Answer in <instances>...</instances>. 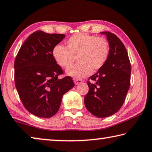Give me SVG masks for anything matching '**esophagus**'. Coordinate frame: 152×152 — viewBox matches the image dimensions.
Segmentation results:
<instances>
[{
	"label": "esophagus",
	"mask_w": 152,
	"mask_h": 152,
	"mask_svg": "<svg viewBox=\"0 0 152 152\" xmlns=\"http://www.w3.org/2000/svg\"><path fill=\"white\" fill-rule=\"evenodd\" d=\"M83 82V80L82 79H74V83L75 85H77V84H79Z\"/></svg>",
	"instance_id": "1"
}]
</instances>
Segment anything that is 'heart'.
Returning a JSON list of instances; mask_svg holds the SVG:
<instances>
[{
    "label": "heart",
    "instance_id": "heart-1",
    "mask_svg": "<svg viewBox=\"0 0 152 152\" xmlns=\"http://www.w3.org/2000/svg\"><path fill=\"white\" fill-rule=\"evenodd\" d=\"M53 58L59 66H70L77 58L79 63L67 69L68 75L80 79L89 75L92 72L102 68L108 61L110 47L108 41L102 37L83 33L71 36L66 42V48L57 44L53 49Z\"/></svg>",
    "mask_w": 152,
    "mask_h": 152
}]
</instances>
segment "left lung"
Returning a JSON list of instances; mask_svg holds the SVG:
<instances>
[{"label": "left lung", "mask_w": 152, "mask_h": 152, "mask_svg": "<svg viewBox=\"0 0 152 152\" xmlns=\"http://www.w3.org/2000/svg\"><path fill=\"white\" fill-rule=\"evenodd\" d=\"M100 34L107 37L110 54L102 68L88 78L89 91L84 103L93 115L105 118L117 113L123 106L130 87L131 66L121 39L111 32Z\"/></svg>", "instance_id": "1"}]
</instances>
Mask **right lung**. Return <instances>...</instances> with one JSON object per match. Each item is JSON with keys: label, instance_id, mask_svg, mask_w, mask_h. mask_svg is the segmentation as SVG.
I'll use <instances>...</instances> for the list:
<instances>
[{"label": "right lung", "instance_id": "obj_1", "mask_svg": "<svg viewBox=\"0 0 152 152\" xmlns=\"http://www.w3.org/2000/svg\"><path fill=\"white\" fill-rule=\"evenodd\" d=\"M64 37L35 31L22 44L15 60V84L19 98L27 110L38 117L56 114L63 95L75 86L71 77L58 79L63 71L52 54Z\"/></svg>", "mask_w": 152, "mask_h": 152}]
</instances>
